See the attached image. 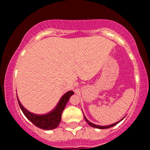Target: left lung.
Masks as SVG:
<instances>
[{
  "label": "left lung",
  "mask_w": 150,
  "mask_h": 150,
  "mask_svg": "<svg viewBox=\"0 0 150 150\" xmlns=\"http://www.w3.org/2000/svg\"><path fill=\"white\" fill-rule=\"evenodd\" d=\"M84 118H85V120L86 121H87V123H88V124L90 125V126H92V127H93V128H99V129H106V128H111V127H113V126H114L115 125H116L117 123H119V122L120 121H120H118V122H116V123H113V124H111V125H106V126H101V125H95V124H94V123H91L90 121H89L87 119V118H86V117L84 116Z\"/></svg>",
  "instance_id": "obj_1"
}]
</instances>
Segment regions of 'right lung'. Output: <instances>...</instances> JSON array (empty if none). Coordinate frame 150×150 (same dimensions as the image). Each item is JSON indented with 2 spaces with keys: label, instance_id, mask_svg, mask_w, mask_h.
<instances>
[{
  "label": "right lung",
  "instance_id": "1",
  "mask_svg": "<svg viewBox=\"0 0 150 150\" xmlns=\"http://www.w3.org/2000/svg\"><path fill=\"white\" fill-rule=\"evenodd\" d=\"M74 94L73 91H69L65 93L60 99L59 102L54 108V110L46 115H37L30 112L22 106L21 103L18 99L20 107L25 116L35 125L36 126L44 130H52L57 128L61 120V115L63 110L69 101L70 97Z\"/></svg>",
  "mask_w": 150,
  "mask_h": 150
}]
</instances>
